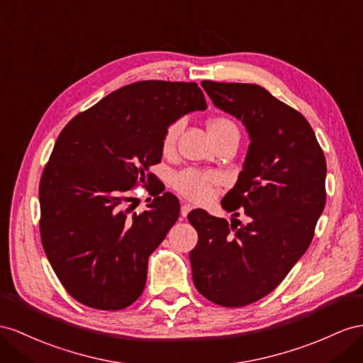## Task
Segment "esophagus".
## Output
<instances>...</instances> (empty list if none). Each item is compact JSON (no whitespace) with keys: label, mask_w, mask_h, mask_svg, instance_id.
<instances>
[{"label":"esophagus","mask_w":363,"mask_h":363,"mask_svg":"<svg viewBox=\"0 0 363 363\" xmlns=\"http://www.w3.org/2000/svg\"><path fill=\"white\" fill-rule=\"evenodd\" d=\"M191 206H190V203H182V206H181V216L182 218H187V215H189V213L191 211Z\"/></svg>","instance_id":"1"}]
</instances>
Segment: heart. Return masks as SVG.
Instances as JSON below:
<instances>
[{"instance_id":"obj_1","label":"heart","mask_w":363,"mask_h":363,"mask_svg":"<svg viewBox=\"0 0 363 363\" xmlns=\"http://www.w3.org/2000/svg\"><path fill=\"white\" fill-rule=\"evenodd\" d=\"M184 128V121L181 118L173 119L165 125L161 136V150L164 155H170L176 141ZM208 132L216 143L222 139H239V127L233 119L228 116H213L208 119ZM220 182V174L213 170L184 169L173 176V187L182 196L191 201H206L211 196L215 185Z\"/></svg>"}]
</instances>
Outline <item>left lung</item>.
I'll use <instances>...</instances> for the list:
<instances>
[{
	"instance_id": "8db88e82",
	"label": "left lung",
	"mask_w": 363,
	"mask_h": 363,
	"mask_svg": "<svg viewBox=\"0 0 363 363\" xmlns=\"http://www.w3.org/2000/svg\"><path fill=\"white\" fill-rule=\"evenodd\" d=\"M201 84L213 104L242 121L252 139L244 170L220 202L252 220L228 225L206 210L189 213L198 231L193 284L213 303L239 308L272 293L310 247L327 201V161L308 121L264 87Z\"/></svg>"
}]
</instances>
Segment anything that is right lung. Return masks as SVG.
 <instances>
[{"mask_svg": "<svg viewBox=\"0 0 363 363\" xmlns=\"http://www.w3.org/2000/svg\"><path fill=\"white\" fill-rule=\"evenodd\" d=\"M207 108L196 82L138 81L81 111L61 130L40 181V233L66 291L96 310H123L143 294L148 257L179 218V201L148 172L162 157L165 125ZM150 184L149 210L126 206Z\"/></svg>", "mask_w": 363, "mask_h": 363, "instance_id": "1", "label": "right lung"}]
</instances>
